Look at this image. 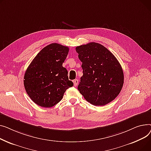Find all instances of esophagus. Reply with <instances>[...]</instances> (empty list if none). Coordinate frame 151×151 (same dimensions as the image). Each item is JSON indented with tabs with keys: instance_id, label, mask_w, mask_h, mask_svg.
Segmentation results:
<instances>
[{
	"instance_id": "1",
	"label": "esophagus",
	"mask_w": 151,
	"mask_h": 151,
	"mask_svg": "<svg viewBox=\"0 0 151 151\" xmlns=\"http://www.w3.org/2000/svg\"><path fill=\"white\" fill-rule=\"evenodd\" d=\"M73 83H74V85L75 86H77V85H78V79H75V80H74V81H73Z\"/></svg>"
}]
</instances>
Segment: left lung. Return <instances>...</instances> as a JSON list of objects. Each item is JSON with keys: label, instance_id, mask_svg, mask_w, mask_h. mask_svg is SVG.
Wrapping results in <instances>:
<instances>
[{"label": "left lung", "instance_id": "8db88e82", "mask_svg": "<svg viewBox=\"0 0 151 151\" xmlns=\"http://www.w3.org/2000/svg\"><path fill=\"white\" fill-rule=\"evenodd\" d=\"M76 50L83 69L78 90L95 106L113 101L124 83L123 70L118 60L107 48L94 42L77 46Z\"/></svg>", "mask_w": 151, "mask_h": 151}]
</instances>
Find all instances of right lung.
<instances>
[{"label": "right lung", "mask_w": 151, "mask_h": 151, "mask_svg": "<svg viewBox=\"0 0 151 151\" xmlns=\"http://www.w3.org/2000/svg\"><path fill=\"white\" fill-rule=\"evenodd\" d=\"M69 47L52 43L44 47L27 69L24 77L25 91L30 99L42 107L50 108L63 98L68 88L73 86L63 63Z\"/></svg>", "instance_id": "right-lung-1"}]
</instances>
